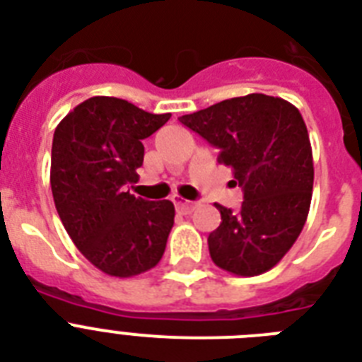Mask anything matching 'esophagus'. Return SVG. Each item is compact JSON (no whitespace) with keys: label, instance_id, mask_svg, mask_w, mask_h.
Listing matches in <instances>:
<instances>
[{"label":"esophagus","instance_id":"esophagus-1","mask_svg":"<svg viewBox=\"0 0 362 362\" xmlns=\"http://www.w3.org/2000/svg\"><path fill=\"white\" fill-rule=\"evenodd\" d=\"M173 201H175L176 210H178L180 214H192L193 209H195V204H193L192 201H184V199L180 197H175Z\"/></svg>","mask_w":362,"mask_h":362}]
</instances>
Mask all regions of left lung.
Listing matches in <instances>:
<instances>
[{
    "label": "left lung",
    "instance_id": "obj_1",
    "mask_svg": "<svg viewBox=\"0 0 362 362\" xmlns=\"http://www.w3.org/2000/svg\"><path fill=\"white\" fill-rule=\"evenodd\" d=\"M220 150L244 201L238 212L216 204L220 227L210 257L237 276H257L281 261L308 218L314 159L303 116L281 98L250 93L178 118Z\"/></svg>",
    "mask_w": 362,
    "mask_h": 362
}]
</instances>
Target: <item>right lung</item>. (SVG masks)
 I'll use <instances>...</instances> for the list:
<instances>
[{
	"label": "right lung",
	"instance_id": "obj_1",
	"mask_svg": "<svg viewBox=\"0 0 362 362\" xmlns=\"http://www.w3.org/2000/svg\"><path fill=\"white\" fill-rule=\"evenodd\" d=\"M118 98L86 99L54 131L50 186L59 220L101 272L131 278L161 261L175 204L131 195L142 141L169 122Z\"/></svg>",
	"mask_w": 362,
	"mask_h": 362
}]
</instances>
